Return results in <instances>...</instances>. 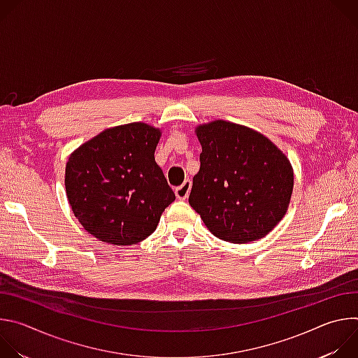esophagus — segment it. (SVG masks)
<instances>
[{"mask_svg":"<svg viewBox=\"0 0 358 358\" xmlns=\"http://www.w3.org/2000/svg\"><path fill=\"white\" fill-rule=\"evenodd\" d=\"M189 189H191V181H189V180H185L180 187L176 188V196H177L178 199L184 201V199L188 198Z\"/></svg>","mask_w":358,"mask_h":358,"instance_id":"obj_1","label":"esophagus"}]
</instances>
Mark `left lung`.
Listing matches in <instances>:
<instances>
[{
    "mask_svg": "<svg viewBox=\"0 0 358 358\" xmlns=\"http://www.w3.org/2000/svg\"><path fill=\"white\" fill-rule=\"evenodd\" d=\"M202 145L189 206L220 239L246 243L264 238L286 214L293 170L264 134L217 120L196 129Z\"/></svg>",
    "mask_w": 358,
    "mask_h": 358,
    "instance_id": "obj_1",
    "label": "left lung"
}]
</instances>
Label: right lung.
Instances as JSON below:
<instances>
[{
  "label": "right lung",
  "mask_w": 358,
  "mask_h": 358,
  "mask_svg": "<svg viewBox=\"0 0 358 358\" xmlns=\"http://www.w3.org/2000/svg\"><path fill=\"white\" fill-rule=\"evenodd\" d=\"M160 130L129 123L101 131L73 151L65 187L75 217L94 238L134 245L156 231L176 199L155 160Z\"/></svg>",
  "instance_id": "1"
}]
</instances>
